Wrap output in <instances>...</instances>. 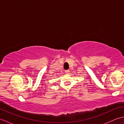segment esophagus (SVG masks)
I'll list each match as a JSON object with an SVG mask.
<instances>
[{"label": "esophagus", "mask_w": 124, "mask_h": 124, "mask_svg": "<svg viewBox=\"0 0 124 124\" xmlns=\"http://www.w3.org/2000/svg\"><path fill=\"white\" fill-rule=\"evenodd\" d=\"M69 72H70V70H65V73H66V74H69Z\"/></svg>", "instance_id": "1"}]
</instances>
